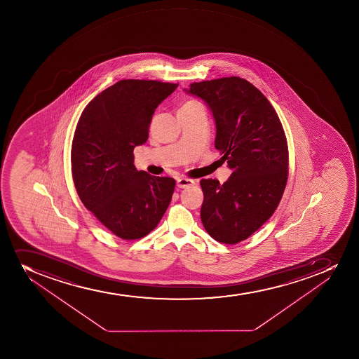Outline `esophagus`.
Segmentation results:
<instances>
[{
    "label": "esophagus",
    "instance_id": "esophagus-1",
    "mask_svg": "<svg viewBox=\"0 0 359 359\" xmlns=\"http://www.w3.org/2000/svg\"><path fill=\"white\" fill-rule=\"evenodd\" d=\"M177 185L179 189H187V187L194 185V182L192 179H187V177H179L177 180Z\"/></svg>",
    "mask_w": 359,
    "mask_h": 359
}]
</instances>
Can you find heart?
I'll use <instances>...</instances> for the list:
<instances>
[{"label":"heart","instance_id":"b5f03b06","mask_svg":"<svg viewBox=\"0 0 359 359\" xmlns=\"http://www.w3.org/2000/svg\"><path fill=\"white\" fill-rule=\"evenodd\" d=\"M196 105H200V103H198L196 100H187V102L182 104V107L179 110H186V109H191V107H196Z\"/></svg>","mask_w":359,"mask_h":359}]
</instances>
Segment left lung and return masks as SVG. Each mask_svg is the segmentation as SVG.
<instances>
[{"instance_id": "left-lung-1", "label": "left lung", "mask_w": 359, "mask_h": 359, "mask_svg": "<svg viewBox=\"0 0 359 359\" xmlns=\"http://www.w3.org/2000/svg\"><path fill=\"white\" fill-rule=\"evenodd\" d=\"M217 124L215 149L233 170L221 185L201 179V221L217 242L236 245L254 234L276 210L287 180L289 152L283 126L257 88L240 77L192 83Z\"/></svg>"}]
</instances>
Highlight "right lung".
<instances>
[{"label":"right lung","mask_w":359,"mask_h":359,"mask_svg":"<svg viewBox=\"0 0 359 359\" xmlns=\"http://www.w3.org/2000/svg\"><path fill=\"white\" fill-rule=\"evenodd\" d=\"M177 86L121 79L86 105L76 126L72 172L77 194L86 210L123 240H138L153 231L173 196V177L137 170L133 149L146 142L154 110Z\"/></svg>","instance_id":"add662e5"}]
</instances>
